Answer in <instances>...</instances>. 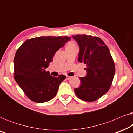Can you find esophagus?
I'll use <instances>...</instances> for the list:
<instances>
[{"label":"esophagus","instance_id":"obj_1","mask_svg":"<svg viewBox=\"0 0 133 133\" xmlns=\"http://www.w3.org/2000/svg\"><path fill=\"white\" fill-rule=\"evenodd\" d=\"M71 79V76H66V79L67 80H70Z\"/></svg>","mask_w":133,"mask_h":133}]
</instances>
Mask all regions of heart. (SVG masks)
Wrapping results in <instances>:
<instances>
[{
    "mask_svg": "<svg viewBox=\"0 0 133 133\" xmlns=\"http://www.w3.org/2000/svg\"><path fill=\"white\" fill-rule=\"evenodd\" d=\"M71 46H75V43H74L72 41H70L68 43L67 48H68V47H71Z\"/></svg>",
    "mask_w": 133,
    "mask_h": 133,
    "instance_id": "1",
    "label": "heart"
}]
</instances>
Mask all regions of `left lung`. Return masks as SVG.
I'll use <instances>...</instances> for the list:
<instances>
[{
  "label": "left lung",
  "instance_id": "1",
  "mask_svg": "<svg viewBox=\"0 0 133 133\" xmlns=\"http://www.w3.org/2000/svg\"><path fill=\"white\" fill-rule=\"evenodd\" d=\"M79 46L78 61L87 65V74L80 77L81 85L74 89L79 99L93 102L104 95L110 89L115 74V65L110 50L97 37L72 36Z\"/></svg>",
  "mask_w": 133,
  "mask_h": 133
}]
</instances>
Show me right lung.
Returning a JSON list of instances; mask_svg holds the SVG:
<instances>
[{"instance_id": "obj_1", "label": "right lung", "mask_w": 133, "mask_h": 133, "mask_svg": "<svg viewBox=\"0 0 133 133\" xmlns=\"http://www.w3.org/2000/svg\"><path fill=\"white\" fill-rule=\"evenodd\" d=\"M70 39L63 36L32 38L26 40L16 51L14 79L32 101L43 103L55 97L66 76L53 77L45 69L52 61L55 52Z\"/></svg>"}]
</instances>
